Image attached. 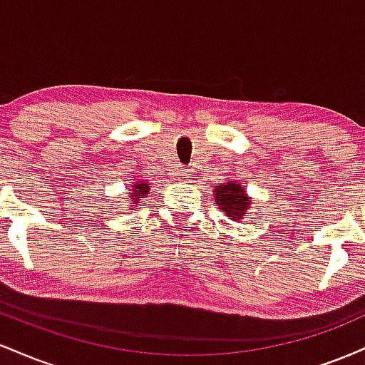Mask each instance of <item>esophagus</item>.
<instances>
[{
	"label": "esophagus",
	"instance_id": "esophagus-1",
	"mask_svg": "<svg viewBox=\"0 0 365 365\" xmlns=\"http://www.w3.org/2000/svg\"><path fill=\"white\" fill-rule=\"evenodd\" d=\"M178 178L180 180H187L188 178V170L187 168H180L178 170Z\"/></svg>",
	"mask_w": 365,
	"mask_h": 365
}]
</instances>
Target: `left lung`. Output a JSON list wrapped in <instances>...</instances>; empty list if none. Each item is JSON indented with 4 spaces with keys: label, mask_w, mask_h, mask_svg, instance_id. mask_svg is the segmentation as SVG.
Segmentation results:
<instances>
[{
    "label": "left lung",
    "mask_w": 365,
    "mask_h": 365,
    "mask_svg": "<svg viewBox=\"0 0 365 365\" xmlns=\"http://www.w3.org/2000/svg\"><path fill=\"white\" fill-rule=\"evenodd\" d=\"M216 192V204L221 211H225L232 220H242L245 215L247 207L250 202H247V195L244 187L240 183H228V185H217Z\"/></svg>",
    "instance_id": "8db88e82"
}]
</instances>
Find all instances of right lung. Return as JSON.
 Returning <instances> with one entry per match:
<instances>
[{
  "label": "right lung",
  "instance_id": "add662e5",
  "mask_svg": "<svg viewBox=\"0 0 365 365\" xmlns=\"http://www.w3.org/2000/svg\"><path fill=\"white\" fill-rule=\"evenodd\" d=\"M148 190H149V183H144V182H139V183H137L135 188H133L132 202H133V204L139 202V200L142 199V197H144L145 194H148Z\"/></svg>",
  "mask_w": 365,
  "mask_h": 365
}]
</instances>
